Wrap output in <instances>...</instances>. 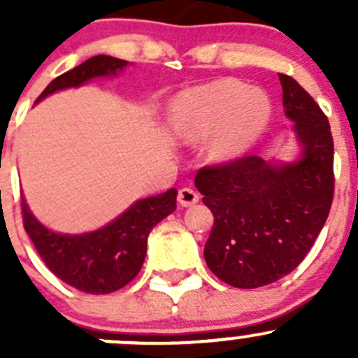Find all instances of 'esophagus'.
<instances>
[{
  "label": "esophagus",
  "instance_id": "esophagus-1",
  "mask_svg": "<svg viewBox=\"0 0 358 358\" xmlns=\"http://www.w3.org/2000/svg\"><path fill=\"white\" fill-rule=\"evenodd\" d=\"M178 202L183 206V208H189V206L199 202V194H197L194 189H190V187H183V189H180L178 192Z\"/></svg>",
  "mask_w": 358,
  "mask_h": 358
}]
</instances>
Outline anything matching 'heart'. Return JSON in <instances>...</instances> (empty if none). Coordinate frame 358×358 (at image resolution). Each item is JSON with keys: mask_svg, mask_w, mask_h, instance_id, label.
Listing matches in <instances>:
<instances>
[{"mask_svg": "<svg viewBox=\"0 0 358 358\" xmlns=\"http://www.w3.org/2000/svg\"><path fill=\"white\" fill-rule=\"evenodd\" d=\"M268 119L265 93L236 79L189 90L173 102V126L183 138H201L226 126L213 145L218 157L243 154L262 135Z\"/></svg>", "mask_w": 358, "mask_h": 358, "instance_id": "heart-1", "label": "heart"}]
</instances>
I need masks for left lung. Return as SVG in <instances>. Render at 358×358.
Segmentation results:
<instances>
[{
	"mask_svg": "<svg viewBox=\"0 0 358 358\" xmlns=\"http://www.w3.org/2000/svg\"><path fill=\"white\" fill-rule=\"evenodd\" d=\"M279 79L284 112L301 143L298 161L272 164L252 154L204 166L196 175L202 202L215 216L206 263L218 279L241 289L291 273L313 246L333 204L329 121L291 76Z\"/></svg>",
	"mask_w": 358,
	"mask_h": 358,
	"instance_id": "left-lung-1",
	"label": "left lung"
}]
</instances>
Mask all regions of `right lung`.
Segmentation results:
<instances>
[{
    "mask_svg": "<svg viewBox=\"0 0 358 358\" xmlns=\"http://www.w3.org/2000/svg\"><path fill=\"white\" fill-rule=\"evenodd\" d=\"M128 62L96 55L53 79L36 102L59 90L76 88L93 78L112 76ZM176 209V189L136 201L119 218L81 236L46 229L29 211L22 197L24 229L43 262L60 280L90 294H109L131 282L145 259L147 239L154 227Z\"/></svg>",
    "mask_w": 358,
    "mask_h": 358,
    "instance_id": "1",
    "label": "right lung"
}]
</instances>
